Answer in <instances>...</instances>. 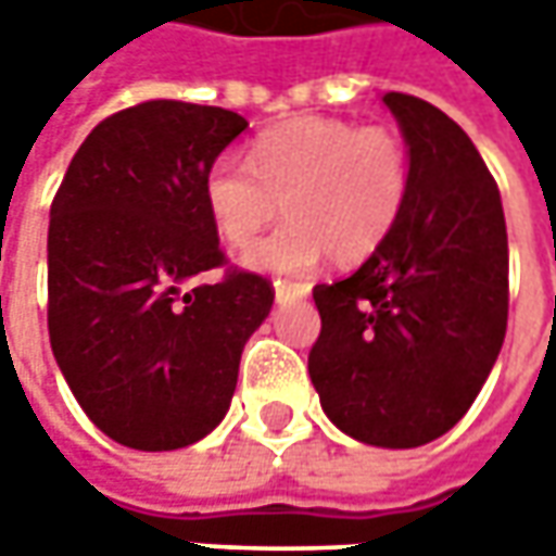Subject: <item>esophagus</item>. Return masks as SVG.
<instances>
[{
	"label": "esophagus",
	"mask_w": 556,
	"mask_h": 556,
	"mask_svg": "<svg viewBox=\"0 0 556 556\" xmlns=\"http://www.w3.org/2000/svg\"><path fill=\"white\" fill-rule=\"evenodd\" d=\"M309 296V285H290V281H275V300L278 303H296Z\"/></svg>",
	"instance_id": "obj_1"
}]
</instances>
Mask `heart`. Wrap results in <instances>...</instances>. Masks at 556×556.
Masks as SVG:
<instances>
[{"label": "heart", "mask_w": 556, "mask_h": 556, "mask_svg": "<svg viewBox=\"0 0 556 556\" xmlns=\"http://www.w3.org/2000/svg\"><path fill=\"white\" fill-rule=\"evenodd\" d=\"M412 157L399 132L337 117H296L253 141V166L225 154L203 179V203L225 244L247 247L281 213L290 223L250 247L244 263L309 275L374 256L405 210Z\"/></svg>", "instance_id": "1"}]
</instances>
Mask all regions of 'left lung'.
Listing matches in <instances>:
<instances>
[{
    "label": "left lung",
    "mask_w": 556,
    "mask_h": 556,
    "mask_svg": "<svg viewBox=\"0 0 556 556\" xmlns=\"http://www.w3.org/2000/svg\"><path fill=\"white\" fill-rule=\"evenodd\" d=\"M412 157L393 235L350 278L312 290L309 377L337 430L377 448L448 433L502 353L507 228L480 151L430 101L387 92Z\"/></svg>",
    "instance_id": "1"
}]
</instances>
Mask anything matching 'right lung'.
<instances>
[{
    "label": "right lung",
    "instance_id": "obj_1",
    "mask_svg": "<svg viewBox=\"0 0 556 556\" xmlns=\"http://www.w3.org/2000/svg\"><path fill=\"white\" fill-rule=\"evenodd\" d=\"M247 119L144 101L101 119L52 201L49 340L79 408L139 452H173L219 427L250 333L275 290L225 263L203 179Z\"/></svg>",
    "mask_w": 556,
    "mask_h": 556
}]
</instances>
